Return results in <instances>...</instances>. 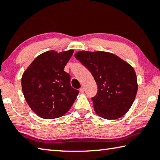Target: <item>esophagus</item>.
I'll return each instance as SVG.
<instances>
[{"label": "esophagus", "instance_id": "obj_1", "mask_svg": "<svg viewBox=\"0 0 160 160\" xmlns=\"http://www.w3.org/2000/svg\"><path fill=\"white\" fill-rule=\"evenodd\" d=\"M80 92H81V93H84V88H80Z\"/></svg>", "mask_w": 160, "mask_h": 160}]
</instances>
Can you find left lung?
Listing matches in <instances>:
<instances>
[{"instance_id":"left-lung-1","label":"left lung","mask_w":160,"mask_h":160,"mask_svg":"<svg viewBox=\"0 0 160 160\" xmlns=\"http://www.w3.org/2000/svg\"><path fill=\"white\" fill-rule=\"evenodd\" d=\"M75 57L90 70L98 85L92 98L95 112L106 120H116L128 112L135 100L138 84L132 65L113 53L77 52Z\"/></svg>"}]
</instances>
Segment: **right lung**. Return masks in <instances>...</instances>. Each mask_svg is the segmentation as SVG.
Instances as JSON below:
<instances>
[{"mask_svg":"<svg viewBox=\"0 0 160 160\" xmlns=\"http://www.w3.org/2000/svg\"><path fill=\"white\" fill-rule=\"evenodd\" d=\"M74 50H49L39 55L25 70L22 90L30 109L41 118L64 115L74 103L79 91L70 85V76L64 71Z\"/></svg>","mask_w":160,"mask_h":160,"instance_id":"add662e5","label":"right lung"}]
</instances>
